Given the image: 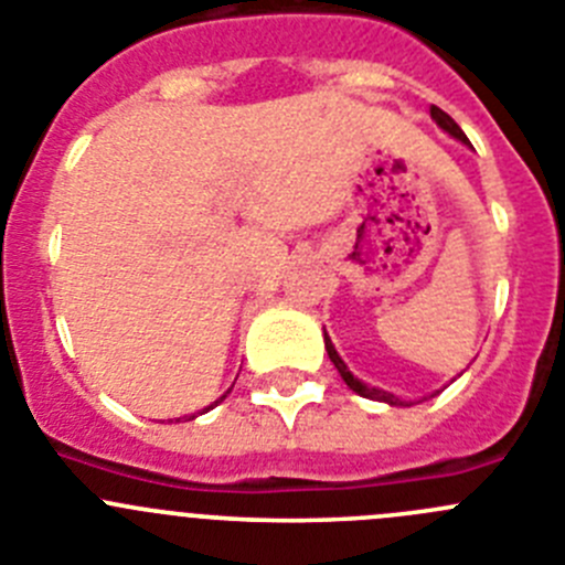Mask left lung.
Instances as JSON below:
<instances>
[{
	"label": "left lung",
	"mask_w": 565,
	"mask_h": 565,
	"mask_svg": "<svg viewBox=\"0 0 565 565\" xmlns=\"http://www.w3.org/2000/svg\"><path fill=\"white\" fill-rule=\"evenodd\" d=\"M429 114H431V119H435V122L440 125L443 130H446V134L455 136V139H460L462 145H468V139H466V134H462V130H460V125H457L455 119H451V116L446 114V110H440V108H437V105H431ZM326 351H329V360L334 362V367H337V371H340L342 382H345L348 387L354 390V393L365 395V398H373V402H384V404H390V407H409V404H407V402H402V398H398V395L387 393V390L367 387L365 382H360V379H354V373L348 371V365H345V362H342V356L337 354V348L331 345L329 334H326ZM424 402H426V398H424Z\"/></svg>",
	"instance_id": "left-lung-1"
}]
</instances>
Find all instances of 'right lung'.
<instances>
[{
  "label": "right lung",
  "instance_id": "1",
  "mask_svg": "<svg viewBox=\"0 0 565 565\" xmlns=\"http://www.w3.org/2000/svg\"><path fill=\"white\" fill-rule=\"evenodd\" d=\"M223 398H225V395H223ZM223 398H220V402H223ZM220 402H214V404H220ZM214 404H211V407H214ZM211 407H209V409H211ZM192 418H194V415H189V420H192Z\"/></svg>",
  "mask_w": 565,
  "mask_h": 565
}]
</instances>
